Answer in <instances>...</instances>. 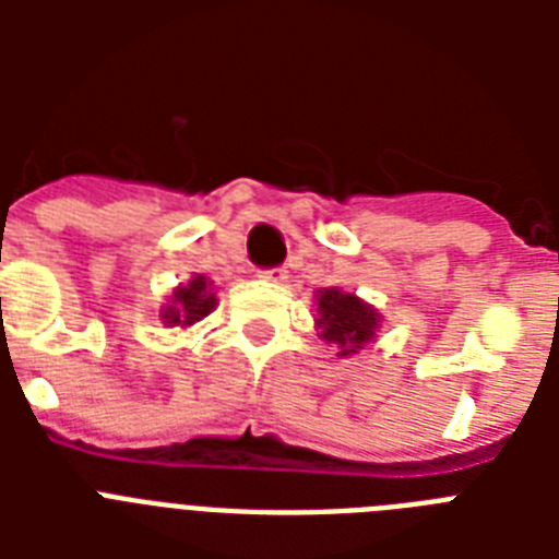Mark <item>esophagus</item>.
Listing matches in <instances>:
<instances>
[{"label":"esophagus","mask_w":559,"mask_h":559,"mask_svg":"<svg viewBox=\"0 0 559 559\" xmlns=\"http://www.w3.org/2000/svg\"><path fill=\"white\" fill-rule=\"evenodd\" d=\"M261 278L270 281V284H275V287H278V284H287L289 272L284 270V266H275V270H263Z\"/></svg>","instance_id":"obj_1"}]
</instances>
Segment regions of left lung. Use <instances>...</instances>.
<instances>
[{
	"label": "left lung",
	"mask_w": 559,
	"mask_h": 559,
	"mask_svg": "<svg viewBox=\"0 0 559 559\" xmlns=\"http://www.w3.org/2000/svg\"><path fill=\"white\" fill-rule=\"evenodd\" d=\"M316 313H319V319H316L319 336L342 359L357 357L368 342L377 340L382 322L377 307L362 301L357 293H348L342 287L316 289Z\"/></svg>",
	"instance_id": "1"
}]
</instances>
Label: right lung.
I'll list each match as a JSON object with an SVG mask.
<instances>
[{"label": "right lung", "instance_id": "obj_1", "mask_svg": "<svg viewBox=\"0 0 559 559\" xmlns=\"http://www.w3.org/2000/svg\"><path fill=\"white\" fill-rule=\"evenodd\" d=\"M217 307V293H214V281H209L205 275H191L188 284H179L174 287V293L168 296V301L162 305L159 319L165 328H174V331H186L191 324L202 322L205 316Z\"/></svg>", "mask_w": 559, "mask_h": 559}]
</instances>
